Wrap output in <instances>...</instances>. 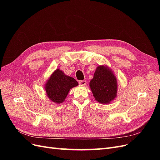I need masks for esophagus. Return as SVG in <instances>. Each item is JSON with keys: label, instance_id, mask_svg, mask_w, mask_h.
<instances>
[{"label": "esophagus", "instance_id": "obj_1", "mask_svg": "<svg viewBox=\"0 0 160 160\" xmlns=\"http://www.w3.org/2000/svg\"><path fill=\"white\" fill-rule=\"evenodd\" d=\"M79 85H81L85 86V85H86V81H85V80H83V81H79Z\"/></svg>", "mask_w": 160, "mask_h": 160}]
</instances>
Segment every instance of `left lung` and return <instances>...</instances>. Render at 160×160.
Wrapping results in <instances>:
<instances>
[{
    "mask_svg": "<svg viewBox=\"0 0 160 160\" xmlns=\"http://www.w3.org/2000/svg\"><path fill=\"white\" fill-rule=\"evenodd\" d=\"M89 86L95 100L101 103H109L117 96V79L108 66L97 67Z\"/></svg>",
    "mask_w": 160,
    "mask_h": 160,
    "instance_id": "8db88e82",
    "label": "left lung"
}]
</instances>
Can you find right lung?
I'll list each match as a JSON object with an SVG mask.
<instances>
[{
	"instance_id": "right-lung-1",
	"label": "right lung",
	"mask_w": 160,
	"mask_h": 160,
	"mask_svg": "<svg viewBox=\"0 0 160 160\" xmlns=\"http://www.w3.org/2000/svg\"><path fill=\"white\" fill-rule=\"evenodd\" d=\"M78 85L74 78L66 75L61 70L57 69L47 81L45 89L47 97L52 101L61 103L65 101L70 89Z\"/></svg>"
}]
</instances>
